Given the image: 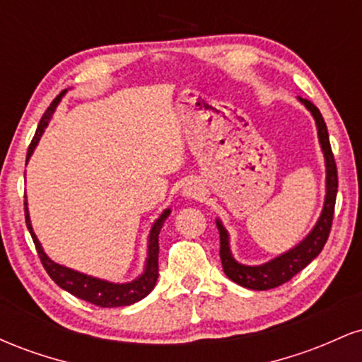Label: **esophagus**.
<instances>
[{
    "label": "esophagus",
    "mask_w": 362,
    "mask_h": 362,
    "mask_svg": "<svg viewBox=\"0 0 362 362\" xmlns=\"http://www.w3.org/2000/svg\"><path fill=\"white\" fill-rule=\"evenodd\" d=\"M185 195H189V197H201V195H202L201 185L189 184L185 187Z\"/></svg>",
    "instance_id": "34e87169"
}]
</instances>
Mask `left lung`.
Here are the masks:
<instances>
[{
  "label": "left lung",
  "mask_w": 362,
  "mask_h": 362,
  "mask_svg": "<svg viewBox=\"0 0 362 362\" xmlns=\"http://www.w3.org/2000/svg\"><path fill=\"white\" fill-rule=\"evenodd\" d=\"M300 100L308 107V110L313 114L315 120H317L318 127V138L320 144H322L323 155H325L327 161V197L325 206H323L322 216H320L317 226L313 231L306 236V240L298 245L296 248L289 250L284 255L277 257L269 262V264L259 265V267H247V265L238 264L233 260L230 253V247H228V233L223 228V224L216 221V226L219 230V257H221L223 271L236 284L243 286V288L255 289V291H265L277 288V286L284 284L289 279H293L298 272H301L306 265L310 264L315 257L325 247L328 235L332 230V221H334V211H335V199H337V187H339V177H337V165H335L334 153L330 148V139H328L327 124L323 120L322 114L317 107L313 105L306 98H300Z\"/></svg>",
  "instance_id": "obj_1"
}]
</instances>
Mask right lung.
Instances as JSON below:
<instances>
[{
  "instance_id": "add662e5",
  "label": "right lung",
  "mask_w": 362,
  "mask_h": 362,
  "mask_svg": "<svg viewBox=\"0 0 362 362\" xmlns=\"http://www.w3.org/2000/svg\"><path fill=\"white\" fill-rule=\"evenodd\" d=\"M64 95V91H61L56 98H54L49 109L45 110V114L40 119L39 127H37L34 138H32L30 146H28L27 151V160L30 158L32 151L39 143L40 136H42L44 127L47 126L49 119H51L54 109L59 103L61 97ZM25 206V223H27L28 231H30L32 240L35 243V250L39 253V259L42 262L45 272L49 274V277L56 282L57 286L62 289H66L68 293H71L73 296L80 298V300H85L91 303L95 306H102V308H115V306H127L132 305V303L143 300L146 298L151 289L155 288L156 279H158V253H160V247H158V235H160L161 226H163L165 219L168 218L170 209L165 211L160 218L156 219V223L153 224L151 235H149V252H148V262H146V271H144L143 276L139 279L129 282V284H112V282L95 279V277L85 276V274L74 272L71 269L62 267V265L56 264L45 255L42 247H40L39 240L32 230L30 219H28V211H27V202H23Z\"/></svg>"
}]
</instances>
